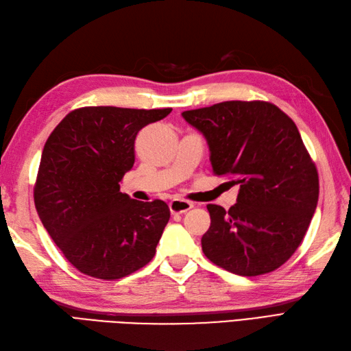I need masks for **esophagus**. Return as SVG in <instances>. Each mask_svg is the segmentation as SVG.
Wrapping results in <instances>:
<instances>
[{
  "instance_id": "34e87169",
  "label": "esophagus",
  "mask_w": 351,
  "mask_h": 351,
  "mask_svg": "<svg viewBox=\"0 0 351 351\" xmlns=\"http://www.w3.org/2000/svg\"><path fill=\"white\" fill-rule=\"evenodd\" d=\"M193 207V204L184 199H173L169 202V211L173 215H183V213L189 211Z\"/></svg>"
}]
</instances>
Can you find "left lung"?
<instances>
[{
  "mask_svg": "<svg viewBox=\"0 0 351 351\" xmlns=\"http://www.w3.org/2000/svg\"><path fill=\"white\" fill-rule=\"evenodd\" d=\"M202 134L217 176L238 184L228 211L208 204L202 252L238 276L281 267L301 244L319 201V176L295 122L263 101H226L182 113Z\"/></svg>",
  "mask_w": 351,
  "mask_h": 351,
  "instance_id": "obj_1",
  "label": "left lung"
}]
</instances>
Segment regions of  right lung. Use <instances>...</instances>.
Wrapping results in <instances>:
<instances>
[{
	"mask_svg": "<svg viewBox=\"0 0 351 351\" xmlns=\"http://www.w3.org/2000/svg\"><path fill=\"white\" fill-rule=\"evenodd\" d=\"M171 110L84 107L47 138L34 202L43 226L83 274L117 280L155 256L168 205L132 199L119 183L134 167L136 134Z\"/></svg>",
	"mask_w": 351,
	"mask_h": 351,
	"instance_id": "obj_1",
	"label": "right lung"
}]
</instances>
